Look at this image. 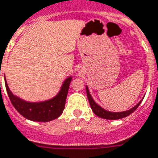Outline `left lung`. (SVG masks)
I'll return each instance as SVG.
<instances>
[{"instance_id": "8db88e82", "label": "left lung", "mask_w": 158, "mask_h": 158, "mask_svg": "<svg viewBox=\"0 0 158 158\" xmlns=\"http://www.w3.org/2000/svg\"><path fill=\"white\" fill-rule=\"evenodd\" d=\"M86 93H87V97H88L89 102V105H90V107L92 109V110L94 112V114L99 116L100 118H103V119H106V120H118V119H121V118L127 117L129 115H131V113L135 111V110L137 109L140 104L141 103L142 100H140V102L135 105L134 107H132L131 109H130L128 110H126V111H121V112H111L109 111V110H106L104 108H102L101 106H100L98 104H97L95 101L94 100V99L91 96L90 93L89 91L88 86H86Z\"/></svg>"}]
</instances>
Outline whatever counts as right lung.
Returning a JSON list of instances; mask_svg holds the SVG:
<instances>
[{"label": "right lung", "instance_id": "1", "mask_svg": "<svg viewBox=\"0 0 158 158\" xmlns=\"http://www.w3.org/2000/svg\"><path fill=\"white\" fill-rule=\"evenodd\" d=\"M71 80L72 76L68 77L67 79H65L60 90L55 96L49 100L39 102L27 101L12 94V92L8 87L6 78L5 85L10 102L23 117L32 121L48 122L55 120L62 115L65 107L66 98Z\"/></svg>", "mask_w": 158, "mask_h": 158}]
</instances>
